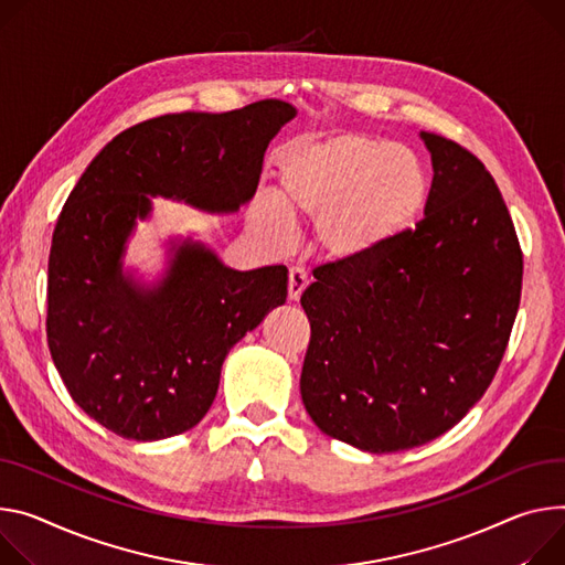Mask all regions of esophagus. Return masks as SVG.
Returning <instances> with one entry per match:
<instances>
[{
  "label": "esophagus",
  "instance_id": "1",
  "mask_svg": "<svg viewBox=\"0 0 565 565\" xmlns=\"http://www.w3.org/2000/svg\"><path fill=\"white\" fill-rule=\"evenodd\" d=\"M311 277L306 275L301 268H290L288 273V299L297 301L301 297V292L306 290V286H309Z\"/></svg>",
  "mask_w": 565,
  "mask_h": 565
}]
</instances>
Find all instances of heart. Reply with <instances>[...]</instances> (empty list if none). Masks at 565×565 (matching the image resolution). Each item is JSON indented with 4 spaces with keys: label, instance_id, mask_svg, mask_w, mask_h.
<instances>
[{
    "label": "heart",
    "instance_id": "b5f03b06",
    "mask_svg": "<svg viewBox=\"0 0 565 565\" xmlns=\"http://www.w3.org/2000/svg\"><path fill=\"white\" fill-rule=\"evenodd\" d=\"M281 193L256 207L268 230L316 221L318 245L338 259L367 256L401 238L422 216L428 175L413 150L344 132L306 139L279 164Z\"/></svg>",
    "mask_w": 565,
    "mask_h": 565
}]
</instances>
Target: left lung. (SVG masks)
Instances as JSON below:
<instances>
[{
    "instance_id": "left-lung-1",
    "label": "left lung",
    "mask_w": 565,
    "mask_h": 565,
    "mask_svg": "<svg viewBox=\"0 0 565 565\" xmlns=\"http://www.w3.org/2000/svg\"><path fill=\"white\" fill-rule=\"evenodd\" d=\"M433 158L424 218L394 243L313 270L301 401L316 426L370 452L422 446L482 398L523 288L507 204L471 150L422 132Z\"/></svg>"
}]
</instances>
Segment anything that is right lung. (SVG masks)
Returning a JSON list of instances; mask_svg holds the SVG:
<instances>
[{
  "mask_svg": "<svg viewBox=\"0 0 565 565\" xmlns=\"http://www.w3.org/2000/svg\"><path fill=\"white\" fill-rule=\"evenodd\" d=\"M292 117L286 100L266 98L148 119L119 132L72 189L49 252L46 340L72 398L100 426L135 441L193 428L227 351L286 301V266L238 273L182 243L167 279L141 288L121 275V254L148 195L236 212Z\"/></svg>",
  "mask_w": 565,
  "mask_h": 565,
  "instance_id": "add662e5",
  "label": "right lung"
}]
</instances>
